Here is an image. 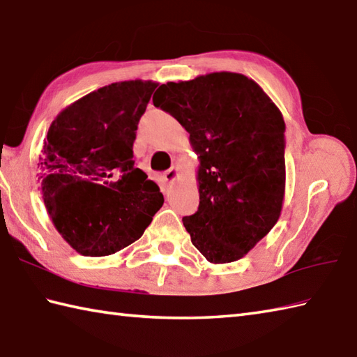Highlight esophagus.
Segmentation results:
<instances>
[{"label":"esophagus","instance_id":"1","mask_svg":"<svg viewBox=\"0 0 357 357\" xmlns=\"http://www.w3.org/2000/svg\"><path fill=\"white\" fill-rule=\"evenodd\" d=\"M163 178H165V181H168V183H172V181H176L178 178V166L177 165H172V168L163 174Z\"/></svg>","mask_w":357,"mask_h":357}]
</instances>
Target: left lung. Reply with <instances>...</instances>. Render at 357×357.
Returning a JSON list of instances; mask_svg holds the SVG:
<instances>
[{"label": "left lung", "instance_id": "left-lung-1", "mask_svg": "<svg viewBox=\"0 0 357 357\" xmlns=\"http://www.w3.org/2000/svg\"><path fill=\"white\" fill-rule=\"evenodd\" d=\"M189 132L200 160L197 213L183 217L211 264L242 259L278 223L285 195V121L254 79L213 72L152 97Z\"/></svg>", "mask_w": 357, "mask_h": 357}]
</instances>
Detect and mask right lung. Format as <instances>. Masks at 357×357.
Returning a JSON list of instances; mask_svg holds the SVG:
<instances>
[{
  "instance_id": "right-lung-1",
  "label": "right lung",
  "mask_w": 357,
  "mask_h": 357,
  "mask_svg": "<svg viewBox=\"0 0 357 357\" xmlns=\"http://www.w3.org/2000/svg\"><path fill=\"white\" fill-rule=\"evenodd\" d=\"M155 82L129 79L87 93L56 115L40 157L46 209L82 256H111L143 236L163 205L135 168L137 125Z\"/></svg>"
}]
</instances>
